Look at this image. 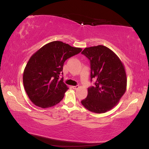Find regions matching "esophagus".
<instances>
[{
	"instance_id": "34e87169",
	"label": "esophagus",
	"mask_w": 149,
	"mask_h": 149,
	"mask_svg": "<svg viewBox=\"0 0 149 149\" xmlns=\"http://www.w3.org/2000/svg\"><path fill=\"white\" fill-rule=\"evenodd\" d=\"M72 88H73V89H74V90H77L79 88V86H78V85L77 86H73Z\"/></svg>"
}]
</instances>
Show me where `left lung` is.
<instances>
[{
	"mask_svg": "<svg viewBox=\"0 0 149 149\" xmlns=\"http://www.w3.org/2000/svg\"><path fill=\"white\" fill-rule=\"evenodd\" d=\"M81 53L90 59L91 79H96L81 103L94 113H105L118 103L126 91L124 65L113 51L103 45L86 47Z\"/></svg>",
	"mask_w": 149,
	"mask_h": 149,
	"instance_id": "obj_1",
	"label": "left lung"
}]
</instances>
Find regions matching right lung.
<instances>
[{
	"mask_svg": "<svg viewBox=\"0 0 149 149\" xmlns=\"http://www.w3.org/2000/svg\"><path fill=\"white\" fill-rule=\"evenodd\" d=\"M82 51L62 41L46 44L36 52L24 70L23 84L26 93L35 105L42 108L53 107L61 101L69 88L63 74L66 60Z\"/></svg>",
	"mask_w": 149,
	"mask_h": 149,
	"instance_id": "right-lung-1",
	"label": "right lung"
}]
</instances>
